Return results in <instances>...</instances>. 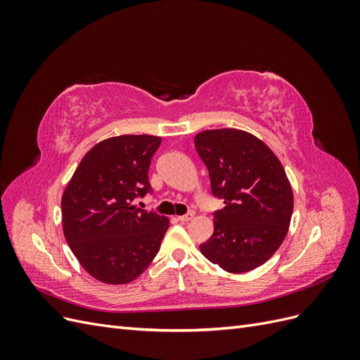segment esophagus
<instances>
[{
    "label": "esophagus",
    "mask_w": 360,
    "mask_h": 360,
    "mask_svg": "<svg viewBox=\"0 0 360 360\" xmlns=\"http://www.w3.org/2000/svg\"><path fill=\"white\" fill-rule=\"evenodd\" d=\"M195 217V213L193 212H189V213H186V214H183V216H179V221L180 222H189V221H192Z\"/></svg>",
    "instance_id": "1"
}]
</instances>
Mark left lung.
I'll use <instances>...</instances> for the list:
<instances>
[{
	"instance_id": "8db88e82",
	"label": "left lung",
	"mask_w": 360,
	"mask_h": 360,
	"mask_svg": "<svg viewBox=\"0 0 360 360\" xmlns=\"http://www.w3.org/2000/svg\"><path fill=\"white\" fill-rule=\"evenodd\" d=\"M210 176L214 231L201 254L230 274L264 264L288 233L292 189L279 159L263 141L238 129L204 130L193 138Z\"/></svg>"
}]
</instances>
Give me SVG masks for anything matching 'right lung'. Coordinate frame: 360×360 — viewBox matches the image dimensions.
<instances>
[{"mask_svg": "<svg viewBox=\"0 0 360 360\" xmlns=\"http://www.w3.org/2000/svg\"><path fill=\"white\" fill-rule=\"evenodd\" d=\"M160 143L153 135L103 139L64 189V237L79 264L105 284H127L143 274L169 226L168 217L135 204L151 192L148 168Z\"/></svg>", "mask_w": 360, "mask_h": 360, "instance_id": "add662e5", "label": "right lung"}]
</instances>
